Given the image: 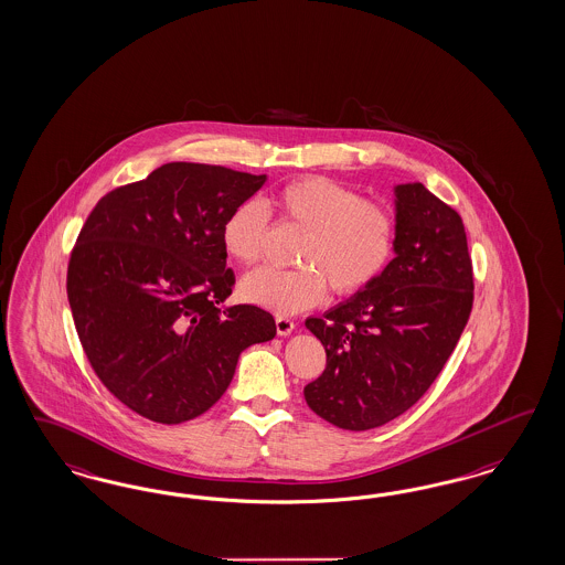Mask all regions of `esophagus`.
<instances>
[{"instance_id": "34e87169", "label": "esophagus", "mask_w": 565, "mask_h": 565, "mask_svg": "<svg viewBox=\"0 0 565 565\" xmlns=\"http://www.w3.org/2000/svg\"><path fill=\"white\" fill-rule=\"evenodd\" d=\"M296 323L288 317H275V330L279 335H290L292 333Z\"/></svg>"}]
</instances>
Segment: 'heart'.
<instances>
[{"label": "heart", "mask_w": 565, "mask_h": 565, "mask_svg": "<svg viewBox=\"0 0 565 565\" xmlns=\"http://www.w3.org/2000/svg\"><path fill=\"white\" fill-rule=\"evenodd\" d=\"M271 213L302 232L294 269L263 267L248 273L239 294L277 315L307 311L323 300L330 284L338 296L361 292L386 271L396 246V216L384 202L328 177H300L273 194ZM269 230L263 204L246 200L225 216L223 248L235 263L260 260Z\"/></svg>", "instance_id": "heart-1"}]
</instances>
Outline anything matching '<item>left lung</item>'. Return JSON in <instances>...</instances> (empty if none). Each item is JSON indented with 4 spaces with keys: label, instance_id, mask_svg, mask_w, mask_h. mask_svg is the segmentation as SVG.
<instances>
[{
    "label": "left lung",
    "instance_id": "left-lung-1",
    "mask_svg": "<svg viewBox=\"0 0 565 565\" xmlns=\"http://www.w3.org/2000/svg\"><path fill=\"white\" fill-rule=\"evenodd\" d=\"M396 246L371 286L305 326L328 354L305 386L319 417L352 431L411 409L455 351L473 305L463 221L422 183L394 188Z\"/></svg>",
    "mask_w": 565,
    "mask_h": 565
}]
</instances>
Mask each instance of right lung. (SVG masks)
<instances>
[{"label":"right lung","instance_id":"add662e5","mask_svg":"<svg viewBox=\"0 0 565 565\" xmlns=\"http://www.w3.org/2000/svg\"><path fill=\"white\" fill-rule=\"evenodd\" d=\"M267 175L169 162L108 192L71 253L66 294L99 382L137 415L175 426L211 409L271 312L223 307L234 290L221 227Z\"/></svg>","mask_w":565,"mask_h":565}]
</instances>
